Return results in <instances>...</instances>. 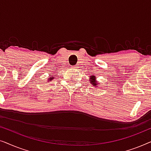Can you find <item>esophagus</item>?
<instances>
[{"instance_id":"34e87169","label":"esophagus","mask_w":151,"mask_h":151,"mask_svg":"<svg viewBox=\"0 0 151 151\" xmlns=\"http://www.w3.org/2000/svg\"><path fill=\"white\" fill-rule=\"evenodd\" d=\"M71 68H73V69H76V68H77V67H71Z\"/></svg>"}]
</instances>
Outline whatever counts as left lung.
<instances>
[{
  "mask_svg": "<svg viewBox=\"0 0 151 151\" xmlns=\"http://www.w3.org/2000/svg\"><path fill=\"white\" fill-rule=\"evenodd\" d=\"M90 82L91 83V84L93 85V86H96L97 85H99V83L98 82H97L96 81V77H95L94 76H91L90 78Z\"/></svg>",
  "mask_w": 151,
  "mask_h": 151,
  "instance_id": "8db88e82",
  "label": "left lung"
}]
</instances>
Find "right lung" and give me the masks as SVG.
<instances>
[{
    "label": "right lung",
    "instance_id": "1",
    "mask_svg": "<svg viewBox=\"0 0 151 151\" xmlns=\"http://www.w3.org/2000/svg\"><path fill=\"white\" fill-rule=\"evenodd\" d=\"M53 78H53V77H52V78H49L48 81H49V80H50V81H51V80H52L53 79Z\"/></svg>",
    "mask_w": 151,
    "mask_h": 151
}]
</instances>
